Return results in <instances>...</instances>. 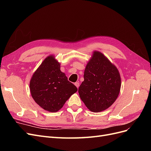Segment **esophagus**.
<instances>
[{
  "instance_id": "1",
  "label": "esophagus",
  "mask_w": 151,
  "mask_h": 151,
  "mask_svg": "<svg viewBox=\"0 0 151 151\" xmlns=\"http://www.w3.org/2000/svg\"><path fill=\"white\" fill-rule=\"evenodd\" d=\"M74 84H75V86L77 87V88H78L79 87V82H76V83H75Z\"/></svg>"
}]
</instances>
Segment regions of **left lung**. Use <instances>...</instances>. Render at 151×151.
Wrapping results in <instances>:
<instances>
[{"mask_svg": "<svg viewBox=\"0 0 151 151\" xmlns=\"http://www.w3.org/2000/svg\"><path fill=\"white\" fill-rule=\"evenodd\" d=\"M84 79L78 92L90 111H104L116 101L121 88L120 73L102 53L94 52L86 67Z\"/></svg>", "mask_w": 151, "mask_h": 151, "instance_id": "left-lung-1", "label": "left lung"}]
</instances>
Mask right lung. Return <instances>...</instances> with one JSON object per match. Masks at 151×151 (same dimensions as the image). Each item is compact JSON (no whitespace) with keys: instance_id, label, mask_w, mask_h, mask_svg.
<instances>
[{"instance_id":"1","label":"right lung","mask_w":151,"mask_h":151,"mask_svg":"<svg viewBox=\"0 0 151 151\" xmlns=\"http://www.w3.org/2000/svg\"><path fill=\"white\" fill-rule=\"evenodd\" d=\"M29 89L35 101L50 112L58 111L77 91L76 86L61 72L60 63L53 55L45 58L35 72Z\"/></svg>"}]
</instances>
